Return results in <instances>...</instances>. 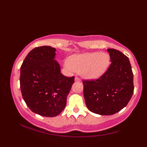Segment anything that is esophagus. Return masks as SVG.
<instances>
[{"mask_svg": "<svg viewBox=\"0 0 147 147\" xmlns=\"http://www.w3.org/2000/svg\"><path fill=\"white\" fill-rule=\"evenodd\" d=\"M75 80L76 81V82H81V79L78 77H75Z\"/></svg>", "mask_w": 147, "mask_h": 147, "instance_id": "esophagus-1", "label": "esophagus"}]
</instances>
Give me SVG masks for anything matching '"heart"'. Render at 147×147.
I'll return each mask as SVG.
<instances>
[{
  "instance_id": "obj_1",
  "label": "heart",
  "mask_w": 147,
  "mask_h": 147,
  "mask_svg": "<svg viewBox=\"0 0 147 147\" xmlns=\"http://www.w3.org/2000/svg\"><path fill=\"white\" fill-rule=\"evenodd\" d=\"M110 59L104 52H90L72 56L70 60H65L64 66L69 72H80L87 79H95L106 71Z\"/></svg>"
}]
</instances>
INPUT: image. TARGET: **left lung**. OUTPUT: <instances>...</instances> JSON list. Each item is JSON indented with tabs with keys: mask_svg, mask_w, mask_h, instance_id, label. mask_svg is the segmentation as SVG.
<instances>
[{
	"mask_svg": "<svg viewBox=\"0 0 147 147\" xmlns=\"http://www.w3.org/2000/svg\"><path fill=\"white\" fill-rule=\"evenodd\" d=\"M111 63L98 79L83 80L88 109L102 115H113L127 105L134 90L129 59L115 49H108Z\"/></svg>",
	"mask_w": 147,
	"mask_h": 147,
	"instance_id": "8db88e82",
	"label": "left lung"
}]
</instances>
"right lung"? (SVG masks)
I'll use <instances>...</instances> for the list:
<instances>
[{
  "mask_svg": "<svg viewBox=\"0 0 147 147\" xmlns=\"http://www.w3.org/2000/svg\"><path fill=\"white\" fill-rule=\"evenodd\" d=\"M56 49L37 47L31 50L21 66L20 87L23 98L32 112L55 117L66 105V99L75 77L61 73L55 59Z\"/></svg>",
  "mask_w": 147,
  "mask_h": 147,
  "instance_id": "obj_1",
  "label": "right lung"
}]
</instances>
